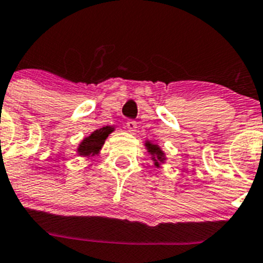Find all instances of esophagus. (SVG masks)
Instances as JSON below:
<instances>
[{
	"label": "esophagus",
	"mask_w": 263,
	"mask_h": 263,
	"mask_svg": "<svg viewBox=\"0 0 263 263\" xmlns=\"http://www.w3.org/2000/svg\"><path fill=\"white\" fill-rule=\"evenodd\" d=\"M126 126H127V129H128L129 134H135V132H136L137 123L135 121H128L126 123Z\"/></svg>",
	"instance_id": "34e87169"
}]
</instances>
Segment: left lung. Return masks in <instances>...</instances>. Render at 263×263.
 Wrapping results in <instances>:
<instances>
[{
    "label": "left lung",
    "mask_w": 263,
    "mask_h": 263,
    "mask_svg": "<svg viewBox=\"0 0 263 263\" xmlns=\"http://www.w3.org/2000/svg\"><path fill=\"white\" fill-rule=\"evenodd\" d=\"M144 144H145V147H146L147 153L152 155V159L153 162H154L155 167H160L163 163H165L167 157H165V153L163 152V149L159 146V145L154 144V142L149 141V140H146Z\"/></svg>",
    "instance_id": "8db88e82"
}]
</instances>
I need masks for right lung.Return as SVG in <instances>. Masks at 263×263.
<instances>
[{"label": "right lung", "instance_id": "add662e5", "mask_svg": "<svg viewBox=\"0 0 263 263\" xmlns=\"http://www.w3.org/2000/svg\"><path fill=\"white\" fill-rule=\"evenodd\" d=\"M114 129L116 128L113 126H105L103 128L93 131L90 136L85 137L78 144L77 154L83 158H91L96 154H100V150L105 144V140L108 139V136Z\"/></svg>", "mask_w": 263, "mask_h": 263}]
</instances>
